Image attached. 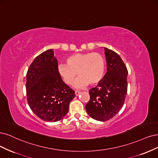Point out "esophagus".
Segmentation results:
<instances>
[{
    "mask_svg": "<svg viewBox=\"0 0 158 158\" xmlns=\"http://www.w3.org/2000/svg\"><path fill=\"white\" fill-rule=\"evenodd\" d=\"M80 94H81V92H80V91L76 90L75 92V96H78V95H79Z\"/></svg>",
    "mask_w": 158,
    "mask_h": 158,
    "instance_id": "esophagus-1",
    "label": "esophagus"
}]
</instances>
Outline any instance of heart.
Segmentation results:
<instances>
[{"label":"heart","mask_w":158,"mask_h":158,"mask_svg":"<svg viewBox=\"0 0 158 158\" xmlns=\"http://www.w3.org/2000/svg\"><path fill=\"white\" fill-rule=\"evenodd\" d=\"M105 60L97 52L78 53L71 55L66 59V64H60L57 67V72L64 82L72 85L75 81L76 88L85 87L89 84L91 86L100 83L105 72Z\"/></svg>","instance_id":"obj_1"}]
</instances>
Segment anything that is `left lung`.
<instances>
[{"label":"left lung","instance_id":"1","mask_svg":"<svg viewBox=\"0 0 158 158\" xmlns=\"http://www.w3.org/2000/svg\"><path fill=\"white\" fill-rule=\"evenodd\" d=\"M107 72L98 85L89 90L86 104L87 114L94 119L108 121L123 107L127 93L128 71L119 55L104 48Z\"/></svg>","mask_w":158,"mask_h":158}]
</instances>
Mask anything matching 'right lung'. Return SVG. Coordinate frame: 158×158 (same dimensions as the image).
<instances>
[{"instance_id":"obj_1","label":"right lung","mask_w":158,"mask_h":158,"mask_svg":"<svg viewBox=\"0 0 158 158\" xmlns=\"http://www.w3.org/2000/svg\"><path fill=\"white\" fill-rule=\"evenodd\" d=\"M57 67L53 49H49L34 59L26 75L28 104L33 112L45 121L63 119L75 96V91L60 77Z\"/></svg>"}]
</instances>
